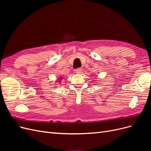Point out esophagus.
<instances>
[{"label": "esophagus", "instance_id": "1", "mask_svg": "<svg viewBox=\"0 0 151 151\" xmlns=\"http://www.w3.org/2000/svg\"><path fill=\"white\" fill-rule=\"evenodd\" d=\"M76 73H77V74H81V73H82V72H83V68H76Z\"/></svg>", "mask_w": 151, "mask_h": 151}]
</instances>
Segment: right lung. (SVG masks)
<instances>
[{
    "mask_svg": "<svg viewBox=\"0 0 151 151\" xmlns=\"http://www.w3.org/2000/svg\"><path fill=\"white\" fill-rule=\"evenodd\" d=\"M61 79H62V78H61Z\"/></svg>",
    "mask_w": 151,
    "mask_h": 151,
    "instance_id": "obj_1",
    "label": "right lung"
}]
</instances>
